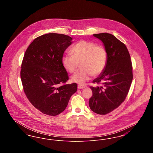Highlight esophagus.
I'll use <instances>...</instances> for the list:
<instances>
[{
	"mask_svg": "<svg viewBox=\"0 0 153 153\" xmlns=\"http://www.w3.org/2000/svg\"><path fill=\"white\" fill-rule=\"evenodd\" d=\"M85 87V85H78V86H77L78 89H83V88H84Z\"/></svg>",
	"mask_w": 153,
	"mask_h": 153,
	"instance_id": "1",
	"label": "esophagus"
}]
</instances>
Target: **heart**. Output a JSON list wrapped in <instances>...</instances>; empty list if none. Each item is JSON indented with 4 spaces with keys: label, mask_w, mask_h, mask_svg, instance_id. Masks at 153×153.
Returning <instances> with one entry per match:
<instances>
[{
    "label": "heart",
    "mask_w": 153,
    "mask_h": 153,
    "mask_svg": "<svg viewBox=\"0 0 153 153\" xmlns=\"http://www.w3.org/2000/svg\"><path fill=\"white\" fill-rule=\"evenodd\" d=\"M72 55L62 57V64L66 71L70 73L76 72L81 64L82 68L75 73L72 81L80 85L84 84L91 76H97L104 70L108 59V54L102 45L81 40L74 45L71 50Z\"/></svg>",
    "instance_id": "1"
}]
</instances>
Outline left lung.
I'll use <instances>...</instances> for the list:
<instances>
[{
  "label": "left lung",
  "instance_id": "8db88e82",
  "mask_svg": "<svg viewBox=\"0 0 153 153\" xmlns=\"http://www.w3.org/2000/svg\"><path fill=\"white\" fill-rule=\"evenodd\" d=\"M94 36L103 43L108 59L103 72L93 81L100 86L90 87L93 95L89 105L96 114L105 115L126 99L133 78L132 62L127 47L114 36L104 33Z\"/></svg>",
  "mask_w": 153,
  "mask_h": 153
}]
</instances>
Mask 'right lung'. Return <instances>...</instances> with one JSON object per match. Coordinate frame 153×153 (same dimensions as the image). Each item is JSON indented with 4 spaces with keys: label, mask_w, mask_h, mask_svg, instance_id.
<instances>
[{
    "label": "right lung",
    "mask_w": 153,
    "mask_h": 153,
    "mask_svg": "<svg viewBox=\"0 0 153 153\" xmlns=\"http://www.w3.org/2000/svg\"><path fill=\"white\" fill-rule=\"evenodd\" d=\"M72 40L64 34H44L36 38L25 53L21 71L23 90L31 104L44 114H61L77 91L76 83L64 84L69 77L62 58Z\"/></svg>",
    "instance_id": "right-lung-1"
}]
</instances>
